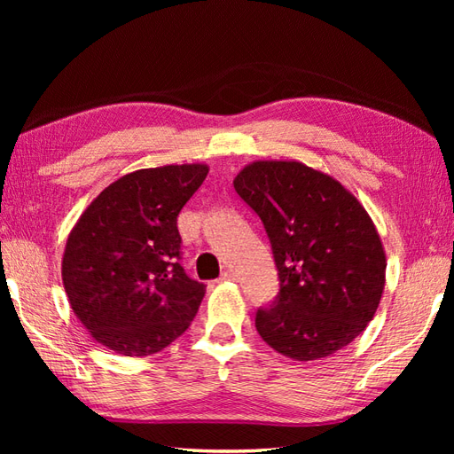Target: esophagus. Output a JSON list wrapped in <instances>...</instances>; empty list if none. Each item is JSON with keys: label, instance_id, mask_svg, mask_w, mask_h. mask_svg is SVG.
<instances>
[{"label": "esophagus", "instance_id": "34e87169", "mask_svg": "<svg viewBox=\"0 0 454 454\" xmlns=\"http://www.w3.org/2000/svg\"><path fill=\"white\" fill-rule=\"evenodd\" d=\"M218 281H220V283H226V281H234V271H230V269H228V271H224V273H222V275H220V278H218Z\"/></svg>", "mask_w": 454, "mask_h": 454}]
</instances>
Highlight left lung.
Returning <instances> with one entry per match:
<instances>
[{
    "mask_svg": "<svg viewBox=\"0 0 454 454\" xmlns=\"http://www.w3.org/2000/svg\"><path fill=\"white\" fill-rule=\"evenodd\" d=\"M234 189L262 218L281 281L273 306L255 314L267 345L316 361L349 345L380 304L387 254L351 191L296 160H257Z\"/></svg>",
    "mask_w": 454,
    "mask_h": 454,
    "instance_id": "1",
    "label": "left lung"
}]
</instances>
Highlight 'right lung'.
<instances>
[{
  "instance_id": "add662e5",
  "label": "right lung",
  "mask_w": 454,
  "mask_h": 454,
  "mask_svg": "<svg viewBox=\"0 0 454 454\" xmlns=\"http://www.w3.org/2000/svg\"><path fill=\"white\" fill-rule=\"evenodd\" d=\"M207 173V163L127 173L72 228L62 283L74 314L107 349L148 356L191 325L207 286L179 265L177 216Z\"/></svg>"
}]
</instances>
